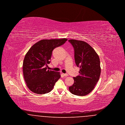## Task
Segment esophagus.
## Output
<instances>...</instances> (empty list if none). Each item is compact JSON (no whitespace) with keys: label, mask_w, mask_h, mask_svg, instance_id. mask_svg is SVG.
I'll return each instance as SVG.
<instances>
[{"label":"esophagus","mask_w":125,"mask_h":125,"mask_svg":"<svg viewBox=\"0 0 125 125\" xmlns=\"http://www.w3.org/2000/svg\"><path fill=\"white\" fill-rule=\"evenodd\" d=\"M62 74L64 76H68V74L67 73H62Z\"/></svg>","instance_id":"obj_1"}]
</instances>
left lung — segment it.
Listing matches in <instances>:
<instances>
[{
    "label": "left lung",
    "instance_id": "left-lung-1",
    "mask_svg": "<svg viewBox=\"0 0 125 125\" xmlns=\"http://www.w3.org/2000/svg\"><path fill=\"white\" fill-rule=\"evenodd\" d=\"M74 50L75 64L80 69L79 75L73 77L74 83L69 87L72 94L84 96L94 89L100 73V61L98 54L86 42L69 40Z\"/></svg>",
    "mask_w": 125,
    "mask_h": 125
}]
</instances>
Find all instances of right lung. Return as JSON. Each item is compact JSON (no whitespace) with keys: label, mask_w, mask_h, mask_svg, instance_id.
Instances as JSON below:
<instances>
[{"label":"right lung","mask_w":125,"mask_h":125,"mask_svg":"<svg viewBox=\"0 0 125 125\" xmlns=\"http://www.w3.org/2000/svg\"><path fill=\"white\" fill-rule=\"evenodd\" d=\"M66 38L43 39L36 42L26 54L23 62L24 80L28 88L38 94L50 92L60 78V72L47 70L52 52L65 43Z\"/></svg>","instance_id":"obj_1"}]
</instances>
